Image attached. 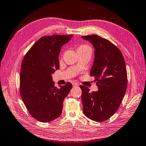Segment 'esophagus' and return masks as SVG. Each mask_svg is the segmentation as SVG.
<instances>
[{
	"label": "esophagus",
	"instance_id": "esophagus-1",
	"mask_svg": "<svg viewBox=\"0 0 146 146\" xmlns=\"http://www.w3.org/2000/svg\"><path fill=\"white\" fill-rule=\"evenodd\" d=\"M73 87L79 86V84H77V83H76V82H73Z\"/></svg>",
	"mask_w": 146,
	"mask_h": 146
}]
</instances>
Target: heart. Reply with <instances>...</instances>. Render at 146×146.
<instances>
[{"label": "heart", "mask_w": 146, "mask_h": 146, "mask_svg": "<svg viewBox=\"0 0 146 146\" xmlns=\"http://www.w3.org/2000/svg\"><path fill=\"white\" fill-rule=\"evenodd\" d=\"M89 48V46H88L87 45H86V44H82V45H81L80 46L78 47V49H80V48Z\"/></svg>", "instance_id": "obj_1"}]
</instances>
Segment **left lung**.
<instances>
[{
    "label": "left lung",
    "instance_id": "obj_1",
    "mask_svg": "<svg viewBox=\"0 0 146 146\" xmlns=\"http://www.w3.org/2000/svg\"><path fill=\"white\" fill-rule=\"evenodd\" d=\"M95 49L94 61L90 74L97 81L98 91L90 93L88 87L80 86L83 112L87 117L103 122L113 115L124 97L127 73L121 51L111 41L97 35L81 36Z\"/></svg>",
    "mask_w": 146,
    "mask_h": 146
}]
</instances>
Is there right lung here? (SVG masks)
I'll list each match as a JSON object with an SVG mask.
<instances>
[{"instance_id":"add662e5","label":"right lung","mask_w":146,"mask_h":146,"mask_svg":"<svg viewBox=\"0 0 146 146\" xmlns=\"http://www.w3.org/2000/svg\"><path fill=\"white\" fill-rule=\"evenodd\" d=\"M73 35L43 36L36 41L25 56L20 72V94L33 117L48 122L59 117L63 102L72 84L67 82L57 89L52 74L59 68V55L62 46Z\"/></svg>"}]
</instances>
